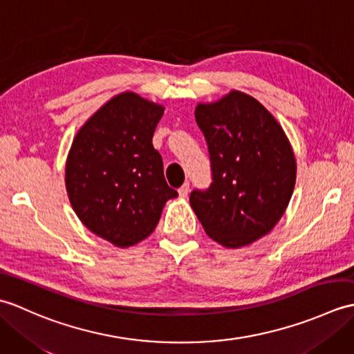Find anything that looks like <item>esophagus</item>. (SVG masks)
I'll return each mask as SVG.
<instances>
[{
  "mask_svg": "<svg viewBox=\"0 0 354 354\" xmlns=\"http://www.w3.org/2000/svg\"><path fill=\"white\" fill-rule=\"evenodd\" d=\"M189 192H190V184L189 183H185L181 189L178 190V193H179V196L181 198H187V194H189Z\"/></svg>",
  "mask_w": 354,
  "mask_h": 354,
  "instance_id": "obj_1",
  "label": "esophagus"
}]
</instances>
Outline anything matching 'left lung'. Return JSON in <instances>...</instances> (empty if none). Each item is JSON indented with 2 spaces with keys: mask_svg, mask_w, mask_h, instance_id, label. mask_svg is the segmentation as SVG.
Wrapping results in <instances>:
<instances>
[{
  "mask_svg": "<svg viewBox=\"0 0 354 354\" xmlns=\"http://www.w3.org/2000/svg\"><path fill=\"white\" fill-rule=\"evenodd\" d=\"M212 162V184L190 205L207 234L225 248L246 246L281 219L297 179L290 142L254 97L231 91L194 111Z\"/></svg>",
  "mask_w": 354,
  "mask_h": 354,
  "instance_id": "1",
  "label": "left lung"
}]
</instances>
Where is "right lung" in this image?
I'll list each match as a JSON object with an SVG mask.
<instances>
[{"label":"right lung","mask_w":354,"mask_h":354,"mask_svg":"<svg viewBox=\"0 0 354 354\" xmlns=\"http://www.w3.org/2000/svg\"><path fill=\"white\" fill-rule=\"evenodd\" d=\"M162 114L161 104L135 93L112 97L80 127L66 158L73 209L89 231L118 248L152 234L165 202L178 196L152 145Z\"/></svg>","instance_id":"add662e5"}]
</instances>
